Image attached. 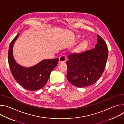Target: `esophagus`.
<instances>
[{
  "label": "esophagus",
  "instance_id": "obj_1",
  "mask_svg": "<svg viewBox=\"0 0 124 124\" xmlns=\"http://www.w3.org/2000/svg\"><path fill=\"white\" fill-rule=\"evenodd\" d=\"M66 57L65 56H61L59 58V64L64 63L66 61Z\"/></svg>",
  "mask_w": 124,
  "mask_h": 124
}]
</instances>
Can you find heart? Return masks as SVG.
Returning a JSON list of instances; mask_svg holds the SVG:
<instances>
[{
  "mask_svg": "<svg viewBox=\"0 0 124 124\" xmlns=\"http://www.w3.org/2000/svg\"><path fill=\"white\" fill-rule=\"evenodd\" d=\"M77 38H79V36H77ZM88 46H89V42L87 40H84L74 48L72 53L76 55H81L87 50Z\"/></svg>",
  "mask_w": 124,
  "mask_h": 124,
  "instance_id": "b5f03b06",
  "label": "heart"
}]
</instances>
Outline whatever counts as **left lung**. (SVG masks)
<instances>
[{"mask_svg":"<svg viewBox=\"0 0 124 124\" xmlns=\"http://www.w3.org/2000/svg\"><path fill=\"white\" fill-rule=\"evenodd\" d=\"M97 39L94 48L79 55L70 54L68 58L67 78L75 86L82 88L94 84L104 71L108 57V46L98 35Z\"/></svg>","mask_w":124,"mask_h":124,"instance_id":"8db88e82","label":"left lung"}]
</instances>
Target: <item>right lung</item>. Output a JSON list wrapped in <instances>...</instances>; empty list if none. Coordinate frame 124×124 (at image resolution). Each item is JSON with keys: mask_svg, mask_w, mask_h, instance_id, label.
Instances as JSON below:
<instances>
[{"mask_svg": "<svg viewBox=\"0 0 124 124\" xmlns=\"http://www.w3.org/2000/svg\"><path fill=\"white\" fill-rule=\"evenodd\" d=\"M19 33L11 42L8 51V63L15 79L25 89L38 90L47 82L50 73L57 66L59 58L45 59L31 67L25 68L17 64L13 53V46Z\"/></svg>", "mask_w": 124, "mask_h": 124, "instance_id": "right-lung-1", "label": "right lung"}]
</instances>
